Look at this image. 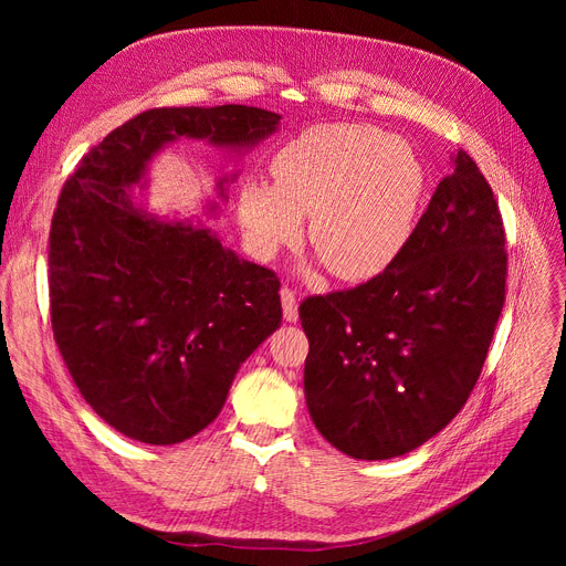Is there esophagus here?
Returning a JSON list of instances; mask_svg holds the SVG:
<instances>
[{
    "mask_svg": "<svg viewBox=\"0 0 566 566\" xmlns=\"http://www.w3.org/2000/svg\"><path fill=\"white\" fill-rule=\"evenodd\" d=\"M281 302H283V316L285 321H297V295L293 287H281Z\"/></svg>",
    "mask_w": 566,
    "mask_h": 566,
    "instance_id": "esophagus-1",
    "label": "esophagus"
}]
</instances>
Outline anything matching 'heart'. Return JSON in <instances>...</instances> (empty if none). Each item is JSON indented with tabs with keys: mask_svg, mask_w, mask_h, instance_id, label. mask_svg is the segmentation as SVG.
I'll list each match as a JSON object with an SVG mask.
<instances>
[{
	"mask_svg": "<svg viewBox=\"0 0 566 566\" xmlns=\"http://www.w3.org/2000/svg\"><path fill=\"white\" fill-rule=\"evenodd\" d=\"M273 186L241 191V221L254 250L271 256L297 241L310 217V243L331 273L364 281L397 260L413 231L424 167L399 136L361 123L316 125L271 158Z\"/></svg>",
	"mask_w": 566,
	"mask_h": 566,
	"instance_id": "b5f03b06",
	"label": "heart"
}]
</instances>
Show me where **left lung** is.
Segmentation results:
<instances>
[{
  "label": "left lung",
  "mask_w": 566,
  "mask_h": 566,
  "mask_svg": "<svg viewBox=\"0 0 566 566\" xmlns=\"http://www.w3.org/2000/svg\"><path fill=\"white\" fill-rule=\"evenodd\" d=\"M505 279L499 202L458 150L397 260L361 285L300 304L316 430L358 460L397 458L441 432L482 375Z\"/></svg>",
  "instance_id": "8db88e82"
}]
</instances>
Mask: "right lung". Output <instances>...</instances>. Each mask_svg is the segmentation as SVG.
<instances>
[{
  "label": "right lung",
  "instance_id": "1",
  "mask_svg": "<svg viewBox=\"0 0 566 566\" xmlns=\"http://www.w3.org/2000/svg\"><path fill=\"white\" fill-rule=\"evenodd\" d=\"M279 119L233 104L150 108L63 184L49 231L51 331L84 401L129 439L167 447L205 430L283 318L276 273L238 260L208 229L139 214L132 186L181 136L252 146Z\"/></svg>",
  "mask_w": 566,
  "mask_h": 566
}]
</instances>
